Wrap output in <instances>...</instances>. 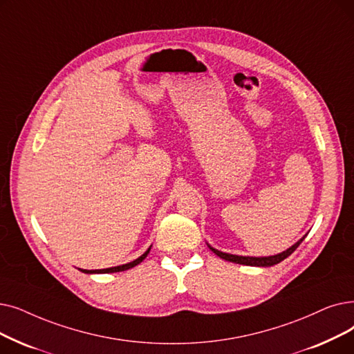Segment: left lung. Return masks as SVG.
I'll list each match as a JSON object with an SVG mask.
<instances>
[{"mask_svg": "<svg viewBox=\"0 0 354 354\" xmlns=\"http://www.w3.org/2000/svg\"><path fill=\"white\" fill-rule=\"evenodd\" d=\"M306 237V234L299 239L295 244H292L289 249H286L285 252L282 253H278V254H273V256H265V257H253V256H239V254H232V253H224L221 250H217L214 249L212 245H209L207 243V245L209 248V250L212 253L217 254L218 257L224 259V260H228V262H233V263H239V265H245V266H259V268H269V266H273V265H278L281 263L283 259H286L288 256H290L292 253H294L297 250L298 245L302 243V240Z\"/></svg>", "mask_w": 354, "mask_h": 354, "instance_id": "obj_1", "label": "left lung"}]
</instances>
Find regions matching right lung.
<instances>
[{
  "mask_svg": "<svg viewBox=\"0 0 354 354\" xmlns=\"http://www.w3.org/2000/svg\"><path fill=\"white\" fill-rule=\"evenodd\" d=\"M150 249H151V245H150V248H149L140 257H137L136 260H133V262H129V263H126V265H120V266H114V268H106V269H95V270H86V269H80V270L84 272V273H114V272L127 270V269H131V268L137 266L139 263H142L143 260L147 257Z\"/></svg>",
  "mask_w": 354,
  "mask_h": 354,
  "instance_id": "obj_1",
  "label": "right lung"
}]
</instances>
